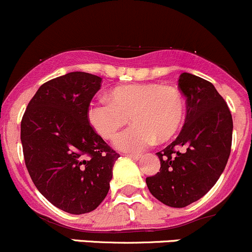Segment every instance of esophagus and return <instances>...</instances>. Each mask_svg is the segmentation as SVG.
<instances>
[{"instance_id":"obj_1","label":"esophagus","mask_w":252,"mask_h":252,"mask_svg":"<svg viewBox=\"0 0 252 252\" xmlns=\"http://www.w3.org/2000/svg\"><path fill=\"white\" fill-rule=\"evenodd\" d=\"M126 157L131 158V159H134V160H139L140 158H141V155H136V153H128V155H126Z\"/></svg>"}]
</instances>
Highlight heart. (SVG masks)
<instances>
[{
	"label": "heart",
	"mask_w": 252,
	"mask_h": 252,
	"mask_svg": "<svg viewBox=\"0 0 252 252\" xmlns=\"http://www.w3.org/2000/svg\"><path fill=\"white\" fill-rule=\"evenodd\" d=\"M110 101L99 100L88 107V121L101 137L111 140L128 122L133 126L121 133L115 144L119 150L140 152L159 141L173 137L185 117V100L173 87L157 83H137L116 87Z\"/></svg>",
	"instance_id": "b5f03b06"
}]
</instances>
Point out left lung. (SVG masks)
I'll return each instance as SVG.
<instances>
[{
  "label": "left lung",
  "mask_w": 252,
  "mask_h": 252,
  "mask_svg": "<svg viewBox=\"0 0 252 252\" xmlns=\"http://www.w3.org/2000/svg\"><path fill=\"white\" fill-rule=\"evenodd\" d=\"M179 88L187 104L184 128L157 153L159 173L146 177L153 197L171 208H185L213 189L229 158L233 131L231 111L213 83L184 72Z\"/></svg>",
  "instance_id": "obj_1"
}]
</instances>
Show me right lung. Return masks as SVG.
Instances as JSON below:
<instances>
[{
    "instance_id": "obj_1",
    "label": "right lung",
    "mask_w": 252,
    "mask_h": 252,
    "mask_svg": "<svg viewBox=\"0 0 252 252\" xmlns=\"http://www.w3.org/2000/svg\"><path fill=\"white\" fill-rule=\"evenodd\" d=\"M101 77L70 72L42 84L21 119L25 165L41 194L73 215L91 213L110 189L119 155L88 121Z\"/></svg>"
}]
</instances>
